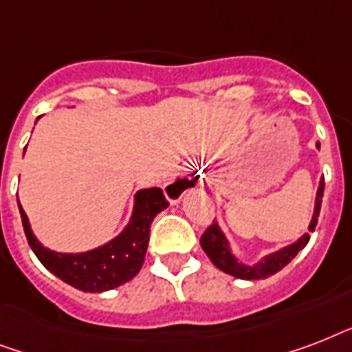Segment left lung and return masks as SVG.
Returning <instances> with one entry per match:
<instances>
[{
    "mask_svg": "<svg viewBox=\"0 0 352 352\" xmlns=\"http://www.w3.org/2000/svg\"><path fill=\"white\" fill-rule=\"evenodd\" d=\"M320 146V144H318ZM323 188H325V182L320 181V188H318L316 193V206H314V215H312L311 225H309V230L314 232L318 225V217H320V208H322V199H323ZM309 234H305L303 237L292 243V245L285 246L283 250L274 252L270 256L263 257L261 261L254 265V267H246L243 263H239L234 257V254L230 252V246H228V241H226L225 234L221 232V228L217 226V223H212V225L204 230V234L201 235V246L203 250L206 252V256L210 257V261L214 263L215 267L223 270V272L230 274L234 278L239 279H265L272 274L279 272L285 265H289L292 259L296 257V254L305 248V245L309 243Z\"/></svg>",
    "mask_w": 352,
    "mask_h": 352,
    "instance_id": "1",
    "label": "left lung"
}]
</instances>
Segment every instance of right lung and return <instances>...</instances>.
Here are the masks:
<instances>
[{
  "mask_svg": "<svg viewBox=\"0 0 352 352\" xmlns=\"http://www.w3.org/2000/svg\"><path fill=\"white\" fill-rule=\"evenodd\" d=\"M181 182L184 181H177L170 188L179 186ZM168 204L170 203L160 188L140 190L135 195L131 221L117 239L84 254H58L40 245V241L36 239L30 230L27 214L18 201L25 235L36 257L49 272L84 292H104L117 289L137 276L148 250L149 226L153 223L155 215L168 208Z\"/></svg>",
  "mask_w": 352,
  "mask_h": 352,
  "instance_id": "add662e5",
  "label": "right lung"
}]
</instances>
